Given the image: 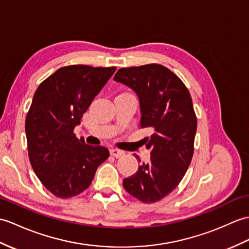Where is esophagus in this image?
Returning a JSON list of instances; mask_svg holds the SVG:
<instances>
[{
  "label": "esophagus",
  "mask_w": 249,
  "mask_h": 249,
  "mask_svg": "<svg viewBox=\"0 0 249 249\" xmlns=\"http://www.w3.org/2000/svg\"><path fill=\"white\" fill-rule=\"evenodd\" d=\"M110 155L113 156L114 158H120L124 155V152L121 151V149H118V148H111L110 149Z\"/></svg>",
  "instance_id": "1"
}]
</instances>
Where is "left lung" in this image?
Returning <instances> with one entry per match:
<instances>
[{"instance_id": "obj_1", "label": "left lung", "mask_w": 249, "mask_h": 249, "mask_svg": "<svg viewBox=\"0 0 249 249\" xmlns=\"http://www.w3.org/2000/svg\"><path fill=\"white\" fill-rule=\"evenodd\" d=\"M113 79L136 92L141 127L153 130L145 138L151 160L124 178L123 186L143 203H156L176 189L192 160L197 127L192 98L180 78L157 63L122 68Z\"/></svg>"}]
</instances>
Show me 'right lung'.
<instances>
[{
    "label": "right lung",
    "mask_w": 249,
    "mask_h": 249,
    "mask_svg": "<svg viewBox=\"0 0 249 249\" xmlns=\"http://www.w3.org/2000/svg\"><path fill=\"white\" fill-rule=\"evenodd\" d=\"M115 69L63 67L35 92L25 121L28 157L39 180L57 197L84 192L109 157L106 147L88 145L73 130Z\"/></svg>",
    "instance_id": "right-lung-1"
}]
</instances>
